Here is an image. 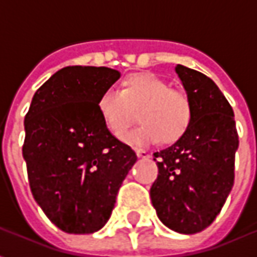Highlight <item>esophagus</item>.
<instances>
[{
  "instance_id": "obj_1",
  "label": "esophagus",
  "mask_w": 257,
  "mask_h": 257,
  "mask_svg": "<svg viewBox=\"0 0 257 257\" xmlns=\"http://www.w3.org/2000/svg\"><path fill=\"white\" fill-rule=\"evenodd\" d=\"M136 154H138L139 158H150V154H149L147 151L142 150V149H138V150H136Z\"/></svg>"
}]
</instances>
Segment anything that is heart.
<instances>
[{
	"label": "heart",
	"mask_w": 257,
	"mask_h": 257,
	"mask_svg": "<svg viewBox=\"0 0 257 257\" xmlns=\"http://www.w3.org/2000/svg\"><path fill=\"white\" fill-rule=\"evenodd\" d=\"M97 110L108 132L121 138L139 111L142 125L123 140L132 146L172 145L182 139L193 121V104L187 93L171 88L153 73H135L122 81L121 90L107 88L97 99Z\"/></svg>",
	"instance_id": "b5f03b06"
}]
</instances>
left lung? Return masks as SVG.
<instances>
[{
	"instance_id": "left-lung-1",
	"label": "left lung",
	"mask_w": 257,
	"mask_h": 257,
	"mask_svg": "<svg viewBox=\"0 0 257 257\" xmlns=\"http://www.w3.org/2000/svg\"><path fill=\"white\" fill-rule=\"evenodd\" d=\"M176 73L193 104V121L182 139L153 154L158 176L150 197L165 226L195 234L215 220L231 191L239 140L234 111L217 85L182 64Z\"/></svg>"
}]
</instances>
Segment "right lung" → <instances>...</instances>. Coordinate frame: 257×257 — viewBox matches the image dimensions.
I'll return each mask as SVG.
<instances>
[{
  "label": "right lung",
  "mask_w": 257,
  "mask_h": 257,
  "mask_svg": "<svg viewBox=\"0 0 257 257\" xmlns=\"http://www.w3.org/2000/svg\"><path fill=\"white\" fill-rule=\"evenodd\" d=\"M119 73L68 66L33 96L25 117L23 158L33 197L68 234H92L110 219L123 179L138 160L101 119L97 99Z\"/></svg>",
  "instance_id": "obj_1"
}]
</instances>
